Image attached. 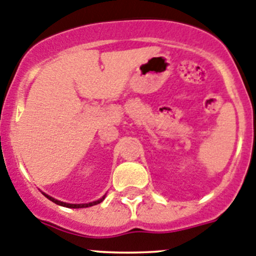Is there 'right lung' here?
<instances>
[{"instance_id":"right-lung-1","label":"right lung","mask_w":256,"mask_h":256,"mask_svg":"<svg viewBox=\"0 0 256 256\" xmlns=\"http://www.w3.org/2000/svg\"><path fill=\"white\" fill-rule=\"evenodd\" d=\"M42 194H44V192H42ZM106 194H104L103 197H100L99 200H96V201H93V202H89V204H68V202H62V201H59V200H56V198H54V197L48 196V194H44V196H45L46 198L50 200V201H52L54 204H56V205H60V206H64V208H90V206H94V205H98V204H100L102 201L106 198Z\"/></svg>"}]
</instances>
